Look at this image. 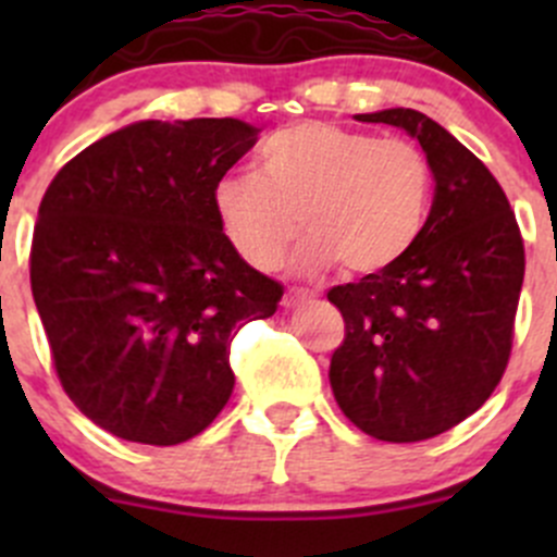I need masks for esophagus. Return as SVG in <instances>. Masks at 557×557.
I'll use <instances>...</instances> for the list:
<instances>
[{
	"instance_id": "1",
	"label": "esophagus",
	"mask_w": 557,
	"mask_h": 557,
	"mask_svg": "<svg viewBox=\"0 0 557 557\" xmlns=\"http://www.w3.org/2000/svg\"><path fill=\"white\" fill-rule=\"evenodd\" d=\"M310 290H296V288H288L285 290V296H283V307L285 310H294V307H299V305H305L307 299H310Z\"/></svg>"
}]
</instances>
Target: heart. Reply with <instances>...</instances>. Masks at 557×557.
Returning a JSON list of instances; mask_svg holds the SVG:
<instances>
[{
    "label": "heart",
    "mask_w": 557,
    "mask_h": 557,
    "mask_svg": "<svg viewBox=\"0 0 557 557\" xmlns=\"http://www.w3.org/2000/svg\"><path fill=\"white\" fill-rule=\"evenodd\" d=\"M261 174H223L212 207L234 250L274 269L301 228L290 269L347 274L393 267L418 243L431 210L434 174L409 139H377L325 121L294 123L258 150Z\"/></svg>",
    "instance_id": "heart-1"
}]
</instances>
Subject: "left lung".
I'll use <instances>...</instances> for the list:
<instances>
[{
  "mask_svg": "<svg viewBox=\"0 0 557 557\" xmlns=\"http://www.w3.org/2000/svg\"><path fill=\"white\" fill-rule=\"evenodd\" d=\"M356 121L418 139L436 185L407 256L329 290L347 331L331 356V391L363 434L423 442L496 391L512 350L525 252L502 185L445 126L409 107Z\"/></svg>",
  "mask_w": 557,
  "mask_h": 557,
  "instance_id": "8db88e82",
  "label": "left lung"
}]
</instances>
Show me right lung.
I'll return each mask as SVG.
<instances>
[{"label": "right lung", "instance_id": "right-lung-1", "mask_svg": "<svg viewBox=\"0 0 557 557\" xmlns=\"http://www.w3.org/2000/svg\"><path fill=\"white\" fill-rule=\"evenodd\" d=\"M258 134L237 117L128 123L45 190L32 294L66 396L112 436L201 434L234 391L237 331L277 312L283 285L234 250L212 207Z\"/></svg>", "mask_w": 557, "mask_h": 557}]
</instances>
